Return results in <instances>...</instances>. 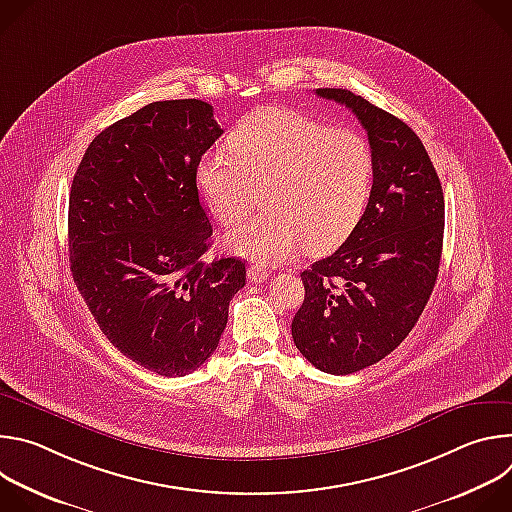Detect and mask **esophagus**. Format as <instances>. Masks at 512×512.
<instances>
[{
    "label": "esophagus",
    "instance_id": "34e87169",
    "mask_svg": "<svg viewBox=\"0 0 512 512\" xmlns=\"http://www.w3.org/2000/svg\"><path fill=\"white\" fill-rule=\"evenodd\" d=\"M247 273H249V279L253 283H263L269 277V271L265 267H261V265H249Z\"/></svg>",
    "mask_w": 512,
    "mask_h": 512
}]
</instances>
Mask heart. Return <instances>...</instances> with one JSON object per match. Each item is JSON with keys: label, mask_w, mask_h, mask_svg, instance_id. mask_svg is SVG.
Segmentation results:
<instances>
[{"label": "heart", "mask_w": 512, "mask_h": 512, "mask_svg": "<svg viewBox=\"0 0 512 512\" xmlns=\"http://www.w3.org/2000/svg\"><path fill=\"white\" fill-rule=\"evenodd\" d=\"M231 154L208 152L196 182L210 214L239 225L261 190L267 206L227 235V247L261 263L294 257L304 245L320 253L356 225L373 180L367 139L281 107L247 115L229 135Z\"/></svg>", "instance_id": "obj_1"}]
</instances>
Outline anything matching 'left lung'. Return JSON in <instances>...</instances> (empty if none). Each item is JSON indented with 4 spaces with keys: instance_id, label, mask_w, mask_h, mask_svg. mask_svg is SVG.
<instances>
[{
    "instance_id": "8db88e82",
    "label": "left lung",
    "mask_w": 512,
    "mask_h": 512,
    "mask_svg": "<svg viewBox=\"0 0 512 512\" xmlns=\"http://www.w3.org/2000/svg\"><path fill=\"white\" fill-rule=\"evenodd\" d=\"M316 95L367 129L373 188L348 239L302 271L306 298L291 336L316 369L350 375L391 354L419 320L440 271L444 192L407 123L346 89Z\"/></svg>"
}]
</instances>
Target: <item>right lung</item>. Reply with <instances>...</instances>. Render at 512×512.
<instances>
[{
  "label": "right lung",
  "mask_w": 512,
  "mask_h": 512,
  "mask_svg": "<svg viewBox=\"0 0 512 512\" xmlns=\"http://www.w3.org/2000/svg\"><path fill=\"white\" fill-rule=\"evenodd\" d=\"M223 129L198 99L156 101L103 129L68 198L70 271L95 322L162 377L204 364L245 285V263H206L212 227L196 170Z\"/></svg>",
  "instance_id": "obj_1"
}]
</instances>
